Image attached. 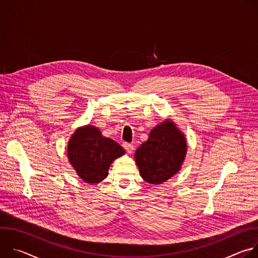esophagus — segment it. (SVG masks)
<instances>
[{
	"instance_id": "1",
	"label": "esophagus",
	"mask_w": 258,
	"mask_h": 258,
	"mask_svg": "<svg viewBox=\"0 0 258 258\" xmlns=\"http://www.w3.org/2000/svg\"><path fill=\"white\" fill-rule=\"evenodd\" d=\"M123 148L125 149V151L128 153V154H131L133 151H134V146L132 145V144H130V143H123Z\"/></svg>"
}]
</instances>
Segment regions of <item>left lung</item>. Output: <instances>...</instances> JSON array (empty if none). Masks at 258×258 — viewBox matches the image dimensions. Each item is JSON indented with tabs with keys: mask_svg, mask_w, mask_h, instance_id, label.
Wrapping results in <instances>:
<instances>
[{
	"mask_svg": "<svg viewBox=\"0 0 258 258\" xmlns=\"http://www.w3.org/2000/svg\"><path fill=\"white\" fill-rule=\"evenodd\" d=\"M187 139L173 122L166 118L154 126L149 138L135 153V160L142 178L160 185L175 175L187 154Z\"/></svg>",
	"mask_w": 258,
	"mask_h": 258,
	"instance_id": "8db88e82",
	"label": "left lung"
}]
</instances>
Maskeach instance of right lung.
Masks as SVG:
<instances>
[{
  "mask_svg": "<svg viewBox=\"0 0 258 258\" xmlns=\"http://www.w3.org/2000/svg\"><path fill=\"white\" fill-rule=\"evenodd\" d=\"M122 147L91 124L78 127L68 141L67 158L87 183H99L108 175L112 162L124 155Z\"/></svg>",
  "mask_w": 258,
  "mask_h": 258,
  "instance_id": "right-lung-1",
  "label": "right lung"
}]
</instances>
